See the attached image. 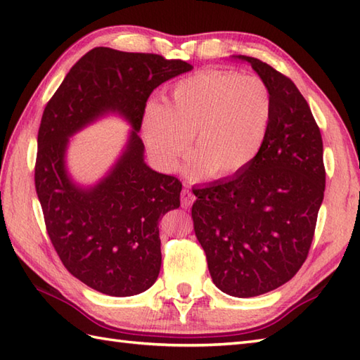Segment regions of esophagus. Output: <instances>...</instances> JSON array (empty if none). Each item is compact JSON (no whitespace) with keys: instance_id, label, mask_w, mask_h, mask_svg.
<instances>
[{"instance_id":"34e87169","label":"esophagus","mask_w":360,"mask_h":360,"mask_svg":"<svg viewBox=\"0 0 360 360\" xmlns=\"http://www.w3.org/2000/svg\"><path fill=\"white\" fill-rule=\"evenodd\" d=\"M193 201H195V195L190 192L188 188H184L181 192V202H182V207H190V205L193 204Z\"/></svg>"}]
</instances>
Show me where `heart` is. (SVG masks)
Instances as JSON below:
<instances>
[{
	"instance_id": "heart-1",
	"label": "heart",
	"mask_w": 360,
	"mask_h": 360,
	"mask_svg": "<svg viewBox=\"0 0 360 360\" xmlns=\"http://www.w3.org/2000/svg\"><path fill=\"white\" fill-rule=\"evenodd\" d=\"M272 122V97L255 75L204 70L179 80L170 103L150 101L142 134L151 158L173 170L195 134L196 153L187 170L193 176L231 178L262 153Z\"/></svg>"
}]
</instances>
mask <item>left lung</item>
<instances>
[{
    "instance_id": "8db88e82",
    "label": "left lung",
    "mask_w": 360,
    "mask_h": 360,
    "mask_svg": "<svg viewBox=\"0 0 360 360\" xmlns=\"http://www.w3.org/2000/svg\"><path fill=\"white\" fill-rule=\"evenodd\" d=\"M232 58L269 88L271 129L246 170L193 188L192 217L213 283L248 298L285 285L308 257L325 192L323 142L292 80L258 58Z\"/></svg>"
}]
</instances>
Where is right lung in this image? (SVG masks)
<instances>
[{"mask_svg": "<svg viewBox=\"0 0 360 360\" xmlns=\"http://www.w3.org/2000/svg\"><path fill=\"white\" fill-rule=\"evenodd\" d=\"M192 70L158 53L94 48L46 105L35 164L46 229L66 269L98 292L129 297L158 280L159 219L179 207L182 184L147 165L139 131L153 89ZM112 113L132 127L127 142L110 170L83 186L67 170L70 137Z\"/></svg>", "mask_w": 360, "mask_h": 360, "instance_id": "obj_1", "label": "right lung"}]
</instances>
